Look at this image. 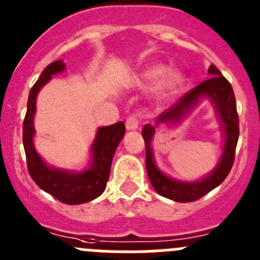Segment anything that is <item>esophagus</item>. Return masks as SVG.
I'll list each match as a JSON object with an SVG mask.
<instances>
[{"mask_svg": "<svg viewBox=\"0 0 260 260\" xmlns=\"http://www.w3.org/2000/svg\"><path fill=\"white\" fill-rule=\"evenodd\" d=\"M139 124H140V119L137 115H129L127 117V120H125V128L129 131L133 129H137L139 128Z\"/></svg>", "mask_w": 260, "mask_h": 260, "instance_id": "1", "label": "esophagus"}]
</instances>
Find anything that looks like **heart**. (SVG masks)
<instances>
[{"mask_svg": "<svg viewBox=\"0 0 260 260\" xmlns=\"http://www.w3.org/2000/svg\"><path fill=\"white\" fill-rule=\"evenodd\" d=\"M169 73H170V68L168 65L154 64L146 68L145 71L140 74L137 78V83L140 86H153V85H158L159 82H162L169 75L168 80L165 82V87L169 91H175L183 83V76L177 72L171 74Z\"/></svg>", "mask_w": 260, "mask_h": 260, "instance_id": "1", "label": "heart"}]
</instances>
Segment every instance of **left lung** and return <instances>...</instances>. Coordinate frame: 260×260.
<instances>
[{
	"mask_svg": "<svg viewBox=\"0 0 260 260\" xmlns=\"http://www.w3.org/2000/svg\"><path fill=\"white\" fill-rule=\"evenodd\" d=\"M208 73L211 74L208 80L199 83L198 86L189 90L183 96H180L166 111L158 115L155 124L169 123L174 120L178 121L188 108L193 107L198 103L199 98L208 96L216 106L221 123L224 124L225 132L224 153L220 159V164L211 175L192 183L178 182V180L166 177L155 168L154 161H153L150 144L154 135V127L152 124H145L143 128V137L146 149V171H148L150 183L159 195L179 203L195 202L207 195L209 191L220 186L225 178L229 175L234 164V157H236V148L239 137V119L237 114V103L233 87L213 64L209 67Z\"/></svg>",
	"mask_w": 260,
	"mask_h": 260,
	"instance_id": "1",
	"label": "left lung"
}]
</instances>
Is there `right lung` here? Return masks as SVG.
Here are the masks:
<instances>
[{"mask_svg": "<svg viewBox=\"0 0 260 260\" xmlns=\"http://www.w3.org/2000/svg\"><path fill=\"white\" fill-rule=\"evenodd\" d=\"M65 64L58 60L46 67L40 74L39 80L31 87L27 101V112L23 120V146L26 153L27 169L31 178L43 191L51 193L64 204H82L102 195L107 186L110 169L114 153L125 133L123 121L99 128L92 144V164L86 171L72 174L69 171L56 170L48 168L39 154L36 153L32 144L34 115H35V101L39 90L42 89L53 74L61 72Z\"/></svg>", "mask_w": 260, "mask_h": 260, "instance_id": "1", "label": "right lung"}]
</instances>
